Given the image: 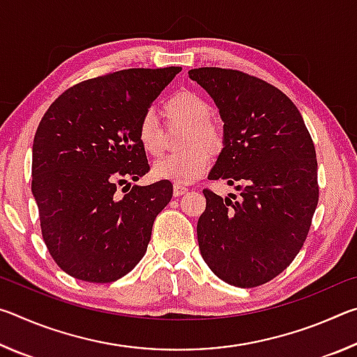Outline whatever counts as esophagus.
I'll return each instance as SVG.
<instances>
[{"label": "esophagus", "instance_id": "obj_1", "mask_svg": "<svg viewBox=\"0 0 357 357\" xmlns=\"http://www.w3.org/2000/svg\"><path fill=\"white\" fill-rule=\"evenodd\" d=\"M185 192H187V187H185V185H181V184H174V185H173V195H174V197L184 195Z\"/></svg>", "mask_w": 357, "mask_h": 357}]
</instances>
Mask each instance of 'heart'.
<instances>
[{
  "mask_svg": "<svg viewBox=\"0 0 357 357\" xmlns=\"http://www.w3.org/2000/svg\"><path fill=\"white\" fill-rule=\"evenodd\" d=\"M164 114L170 123L187 126L184 148H190L179 154L167 155L153 165V174L159 179L173 181L176 184H190L202 178L209 167V154L222 146V129L211 119V105L202 94L190 89L174 93L165 100ZM138 143L149 155L157 157L164 151V130L154 112H144L137 126ZM202 144L207 149L196 146ZM195 146V149H192Z\"/></svg>",
  "mask_w": 357,
  "mask_h": 357,
  "instance_id": "1",
  "label": "heart"
}]
</instances>
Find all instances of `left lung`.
<instances>
[{
	"instance_id": "8db88e82",
	"label": "left lung",
	"mask_w": 357,
	"mask_h": 357,
	"mask_svg": "<svg viewBox=\"0 0 357 357\" xmlns=\"http://www.w3.org/2000/svg\"><path fill=\"white\" fill-rule=\"evenodd\" d=\"M189 77L213 98L223 148L209 179L239 190H203L198 247L209 269L233 287L273 280L304 245L318 204V164L296 105L273 84L239 70L200 68Z\"/></svg>"
}]
</instances>
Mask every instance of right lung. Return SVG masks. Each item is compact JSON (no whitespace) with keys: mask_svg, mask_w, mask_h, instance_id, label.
Listing matches in <instances>:
<instances>
[{"mask_svg":"<svg viewBox=\"0 0 357 357\" xmlns=\"http://www.w3.org/2000/svg\"><path fill=\"white\" fill-rule=\"evenodd\" d=\"M181 68L128 69L69 88L48 107L33 143L31 190L42 236L78 280L110 283L146 253L170 181L130 187L148 173L137 126ZM119 185L128 190L121 196Z\"/></svg>","mask_w":357,"mask_h":357,"instance_id":"right-lung-1","label":"right lung"}]
</instances>
